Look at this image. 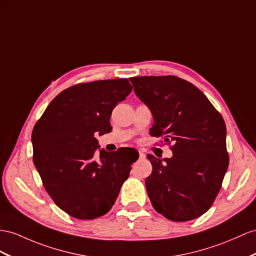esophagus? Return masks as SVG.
Masks as SVG:
<instances>
[{
  "mask_svg": "<svg viewBox=\"0 0 256 256\" xmlns=\"http://www.w3.org/2000/svg\"><path fill=\"white\" fill-rule=\"evenodd\" d=\"M145 158H146V154L142 152H140V159H145Z\"/></svg>",
  "mask_w": 256,
  "mask_h": 256,
  "instance_id": "esophagus-1",
  "label": "esophagus"
}]
</instances>
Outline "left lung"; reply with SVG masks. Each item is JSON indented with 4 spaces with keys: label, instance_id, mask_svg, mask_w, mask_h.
<instances>
[{
    "label": "left lung",
    "instance_id": "obj_1",
    "mask_svg": "<svg viewBox=\"0 0 256 256\" xmlns=\"http://www.w3.org/2000/svg\"><path fill=\"white\" fill-rule=\"evenodd\" d=\"M154 116L150 135L173 144L172 158L148 154L152 204L174 222L199 218L211 208L229 164L224 119L194 84L174 76L130 78Z\"/></svg>",
    "mask_w": 256,
    "mask_h": 256
}]
</instances>
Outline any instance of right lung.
Masks as SVG:
<instances>
[{
    "label": "right lung",
    "mask_w": 256,
    "mask_h": 256,
    "mask_svg": "<svg viewBox=\"0 0 256 256\" xmlns=\"http://www.w3.org/2000/svg\"><path fill=\"white\" fill-rule=\"evenodd\" d=\"M132 90L128 78L76 84L58 94L36 123L34 163L45 190L72 218L106 214L138 159L128 147L96 152L95 135L111 132V112Z\"/></svg>",
    "instance_id": "1"
}]
</instances>
